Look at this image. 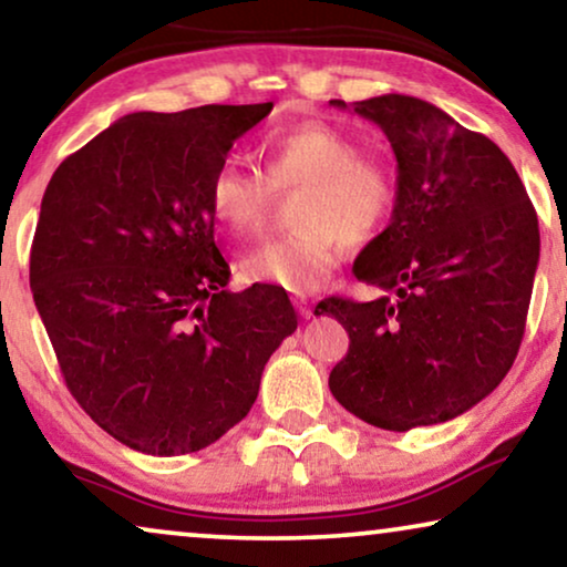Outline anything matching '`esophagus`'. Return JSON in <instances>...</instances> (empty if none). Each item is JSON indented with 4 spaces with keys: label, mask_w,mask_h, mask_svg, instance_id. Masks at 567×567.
<instances>
[{
    "label": "esophagus",
    "mask_w": 567,
    "mask_h": 567,
    "mask_svg": "<svg viewBox=\"0 0 567 567\" xmlns=\"http://www.w3.org/2000/svg\"><path fill=\"white\" fill-rule=\"evenodd\" d=\"M296 308H298V313H300V316H303V319H311V316H313V311H311V306H308L303 298H298V300H296Z\"/></svg>",
    "instance_id": "34e87169"
}]
</instances>
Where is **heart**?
I'll list each match as a JSON object with an SVG mask.
<instances>
[{"label": "heart", "instance_id": "heart-1", "mask_svg": "<svg viewBox=\"0 0 567 567\" xmlns=\"http://www.w3.org/2000/svg\"><path fill=\"white\" fill-rule=\"evenodd\" d=\"M261 155L264 176L233 157L217 165L207 181V209L228 236L248 238L261 230L275 192L300 188L298 230L256 246L238 269L251 285L306 296L337 269L344 244L368 246L386 230L396 209V176L327 121L271 132Z\"/></svg>", "mask_w": 567, "mask_h": 567}]
</instances>
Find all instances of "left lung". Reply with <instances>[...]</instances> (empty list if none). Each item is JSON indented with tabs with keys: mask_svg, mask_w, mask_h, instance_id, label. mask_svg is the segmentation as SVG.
<instances>
[{
	"mask_svg": "<svg viewBox=\"0 0 567 567\" xmlns=\"http://www.w3.org/2000/svg\"><path fill=\"white\" fill-rule=\"evenodd\" d=\"M347 109L344 101H331ZM396 155V209L354 259L381 296H331L350 350L329 375L339 404L404 433L454 420L511 371L539 264V223L516 168L485 134L412 95L352 103Z\"/></svg>",
	"mask_w": 567,
	"mask_h": 567,
	"instance_id": "8db88e82",
	"label": "left lung"
}]
</instances>
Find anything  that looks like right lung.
Segmentation results:
<instances>
[{
	"mask_svg": "<svg viewBox=\"0 0 567 567\" xmlns=\"http://www.w3.org/2000/svg\"><path fill=\"white\" fill-rule=\"evenodd\" d=\"M271 103L140 111L51 176L30 290L78 404L134 451L207 449L246 417L298 329L288 292L225 290L207 181Z\"/></svg>",
	"mask_w": 567,
	"mask_h": 567,
	"instance_id": "1",
	"label": "right lung"
}]
</instances>
